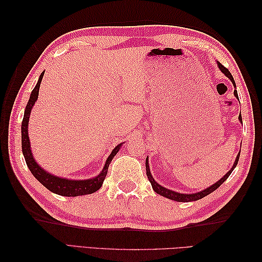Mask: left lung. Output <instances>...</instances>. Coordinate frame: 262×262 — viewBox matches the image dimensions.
<instances>
[{
    "label": "left lung",
    "instance_id": "8db88e82",
    "mask_svg": "<svg viewBox=\"0 0 262 262\" xmlns=\"http://www.w3.org/2000/svg\"><path fill=\"white\" fill-rule=\"evenodd\" d=\"M219 64V68H220V70L223 72V73L229 77V79L232 81V83L233 84L235 85V82H234V79H233V76H232V74L230 73V71L227 70L226 68H224L223 65H222L221 63H217ZM234 96L238 99V97H237V91L236 90H234ZM238 120H240L241 122H242V116H241V113H240V116H238ZM238 159H240V153L237 154V157H236V159H235V162H234V164H233V166H232V169L227 172V173L222 178V179L220 180V181H217L216 183H214L213 186H210V187H208V188H206L205 190H203V191H200V192H196V193H180V192H176V191H172V190H170V189H166V188H164V187H162V186H160L159 183L155 181L154 179H153V177H152V174H151V172H149V168H148V161H147V159H146V162H145V165H146V176H147V178H148V180H149V182H151V185H152V188H153V190L157 192V193H159V194H161V196H163V197H166V198H169V199H172V200H176V202H183V203H188V202H194V200H198V199H202V198H204L205 196H207V194H209V193H211L213 191H215L217 188H219L222 183H223L227 178L230 177V174L232 173V171L234 170V168L236 166V164H237V161H238Z\"/></svg>",
    "mask_w": 262,
    "mask_h": 262
}]
</instances>
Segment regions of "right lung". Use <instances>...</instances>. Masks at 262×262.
I'll use <instances>...</instances> for the list:
<instances>
[{"label":"right lung","instance_id":"add662e5","mask_svg":"<svg viewBox=\"0 0 262 262\" xmlns=\"http://www.w3.org/2000/svg\"><path fill=\"white\" fill-rule=\"evenodd\" d=\"M43 76V72L41 75L39 76V80L37 85L33 89L31 92V96L29 101L27 103V107L25 110V116H24V120H22V125H21V145H22V153H24V157L26 160V163L28 165V168L31 171V173L33 177L41 183L42 186H45L48 190H51L54 193L60 194V196H65V197H76V196H82V194H88V193H93L97 190H99L100 187L102 186L103 180L105 176L108 173V168L111 161H113L114 157L117 154V152L120 149L121 144L117 145L111 154L109 155V158L107 159V162H105L102 171L100 172V174L92 178V179H88V180H69V179H64V178H59V177H55L51 173H48L43 169H41L40 166L37 164L32 157L31 149H30V142H29V136H28V122H29V117H30V111L32 109V105L35 104L36 100L38 98L39 94V88H40V83Z\"/></svg>","mask_w":262,"mask_h":262}]
</instances>
